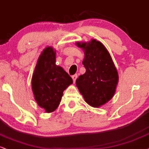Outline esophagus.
Listing matches in <instances>:
<instances>
[{
  "label": "esophagus",
  "instance_id": "esophagus-1",
  "mask_svg": "<svg viewBox=\"0 0 149 149\" xmlns=\"http://www.w3.org/2000/svg\"><path fill=\"white\" fill-rule=\"evenodd\" d=\"M77 78H78V75H77V74L73 75V76H72V79H73V82H76Z\"/></svg>",
  "mask_w": 149,
  "mask_h": 149
}]
</instances>
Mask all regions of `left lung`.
<instances>
[{"instance_id": "1", "label": "left lung", "mask_w": 149, "mask_h": 149, "mask_svg": "<svg viewBox=\"0 0 149 149\" xmlns=\"http://www.w3.org/2000/svg\"><path fill=\"white\" fill-rule=\"evenodd\" d=\"M84 53L82 61L86 72L76 79L79 91L87 104L100 107L113 97L118 73L113 60L102 43L95 39L88 42H76Z\"/></svg>"}]
</instances>
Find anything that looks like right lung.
I'll use <instances>...</instances> for the list:
<instances>
[{
    "mask_svg": "<svg viewBox=\"0 0 149 149\" xmlns=\"http://www.w3.org/2000/svg\"><path fill=\"white\" fill-rule=\"evenodd\" d=\"M56 54L52 47H47L42 51L31 79L35 100L47 113H52L58 108L63 91L73 83L68 73L56 65Z\"/></svg>",
    "mask_w": 149,
    "mask_h": 149,
    "instance_id": "1",
    "label": "right lung"
}]
</instances>
